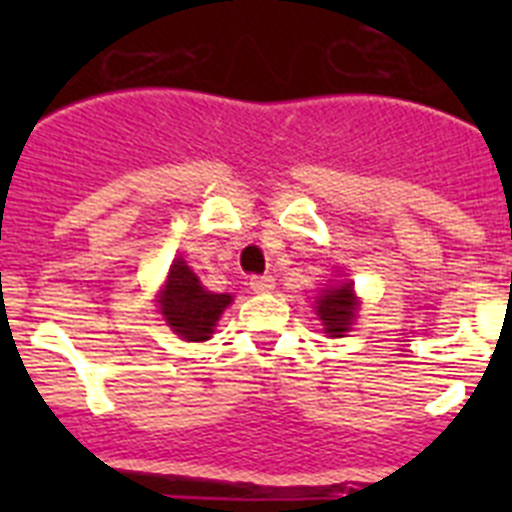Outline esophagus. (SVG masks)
Here are the masks:
<instances>
[{"label":"esophagus","instance_id":"obj_1","mask_svg":"<svg viewBox=\"0 0 512 512\" xmlns=\"http://www.w3.org/2000/svg\"><path fill=\"white\" fill-rule=\"evenodd\" d=\"M274 277L271 274H259V277H251V289L253 292H259V295H266V292H271L274 289Z\"/></svg>","mask_w":512,"mask_h":512}]
</instances>
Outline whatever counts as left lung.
<instances>
[{
    "label": "left lung",
    "mask_w": 512,
    "mask_h": 512,
    "mask_svg": "<svg viewBox=\"0 0 512 512\" xmlns=\"http://www.w3.org/2000/svg\"><path fill=\"white\" fill-rule=\"evenodd\" d=\"M318 305V318L323 320L325 333L330 336H343L351 323H354V312H356V297L351 282H343L341 287H330L325 289L323 295L315 300Z\"/></svg>",
    "instance_id": "obj_1"
}]
</instances>
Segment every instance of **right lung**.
<instances>
[{"label": "right lung", "mask_w": 512, "mask_h": 512, "mask_svg": "<svg viewBox=\"0 0 512 512\" xmlns=\"http://www.w3.org/2000/svg\"><path fill=\"white\" fill-rule=\"evenodd\" d=\"M161 315L187 341H207L220 312L230 305V295H212L200 284L187 261L176 259L161 292Z\"/></svg>", "instance_id": "add662e5"}]
</instances>
